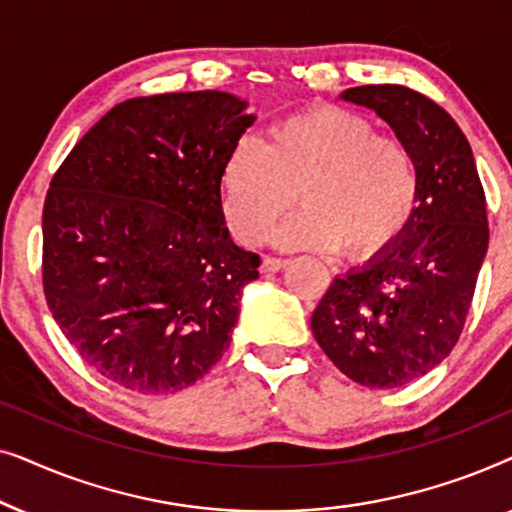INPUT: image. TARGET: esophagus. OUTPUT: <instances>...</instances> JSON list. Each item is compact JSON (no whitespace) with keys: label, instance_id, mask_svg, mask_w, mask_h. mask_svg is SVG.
<instances>
[{"label":"esophagus","instance_id":"1","mask_svg":"<svg viewBox=\"0 0 512 512\" xmlns=\"http://www.w3.org/2000/svg\"><path fill=\"white\" fill-rule=\"evenodd\" d=\"M286 268V261L284 258H272V256H265L263 263H261V272H279Z\"/></svg>","mask_w":512,"mask_h":512}]
</instances>
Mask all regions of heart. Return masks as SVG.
Wrapping results in <instances>:
<instances>
[{"label":"heart","mask_w":512,"mask_h":512,"mask_svg":"<svg viewBox=\"0 0 512 512\" xmlns=\"http://www.w3.org/2000/svg\"><path fill=\"white\" fill-rule=\"evenodd\" d=\"M221 191L228 226L244 244L268 240L300 191L305 209L279 228V247L370 258L408 228L419 170L401 139L324 104L284 116L263 144L244 137L223 165Z\"/></svg>","instance_id":"b5f03b06"}]
</instances>
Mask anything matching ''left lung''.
<instances>
[{"mask_svg":"<svg viewBox=\"0 0 512 512\" xmlns=\"http://www.w3.org/2000/svg\"><path fill=\"white\" fill-rule=\"evenodd\" d=\"M340 97L373 109L408 146L419 200L389 249L333 279L310 326L349 380L396 389L457 345L489 244L485 191L466 135L429 97L391 83Z\"/></svg>","mask_w":512,"mask_h":512,"instance_id":"8db88e82","label":"left lung"}]
</instances>
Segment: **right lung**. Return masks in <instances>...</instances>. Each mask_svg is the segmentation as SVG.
I'll return each mask as SVG.
<instances>
[{
	"mask_svg": "<svg viewBox=\"0 0 512 512\" xmlns=\"http://www.w3.org/2000/svg\"><path fill=\"white\" fill-rule=\"evenodd\" d=\"M256 121L221 90L132 97L55 172L44 293L83 361L137 394H174L230 345L261 258L228 233L221 174Z\"/></svg>",
	"mask_w": 512,
	"mask_h": 512,
	"instance_id": "add662e5",
	"label": "right lung"
}]
</instances>
